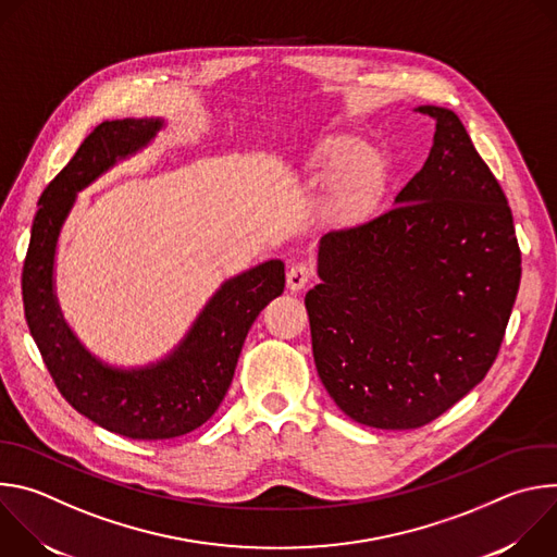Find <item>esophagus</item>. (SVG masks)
<instances>
[{"instance_id": "esophagus-1", "label": "esophagus", "mask_w": 557, "mask_h": 557, "mask_svg": "<svg viewBox=\"0 0 557 557\" xmlns=\"http://www.w3.org/2000/svg\"><path fill=\"white\" fill-rule=\"evenodd\" d=\"M310 277H312V271L306 264H295L286 273V286H288V290L297 293L310 282Z\"/></svg>"}]
</instances>
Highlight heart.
Segmentation results:
<instances>
[{"label":"heart","instance_id":"b5f03b06","mask_svg":"<svg viewBox=\"0 0 557 557\" xmlns=\"http://www.w3.org/2000/svg\"><path fill=\"white\" fill-rule=\"evenodd\" d=\"M389 168L385 156L350 134H333L314 143L301 163L306 191H326L324 218L333 228H357L383 205Z\"/></svg>","mask_w":557,"mask_h":557}]
</instances>
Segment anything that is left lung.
I'll return each instance as SVG.
<instances>
[{
  "instance_id": "left-lung-1",
  "label": "left lung",
  "mask_w": 557,
  "mask_h": 557,
  "mask_svg": "<svg viewBox=\"0 0 557 557\" xmlns=\"http://www.w3.org/2000/svg\"><path fill=\"white\" fill-rule=\"evenodd\" d=\"M432 149L394 209L322 235L306 293L333 401L376 430L421 428L490 372L520 286L507 198L460 119L436 106Z\"/></svg>"
}]
</instances>
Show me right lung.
<instances>
[{
    "label": "right lung",
    "mask_w": 557,
    "mask_h": 557,
    "mask_svg": "<svg viewBox=\"0 0 557 557\" xmlns=\"http://www.w3.org/2000/svg\"><path fill=\"white\" fill-rule=\"evenodd\" d=\"M165 127L161 116L95 127L39 198L22 277L30 335L65 401L103 430L136 441L176 438L207 423L233 381L249 329L262 308L284 293L282 260L226 277L183 339L143 366L103 361L70 329L54 286L63 224L78 194L147 149Z\"/></svg>",
    "instance_id": "obj_1"
}]
</instances>
